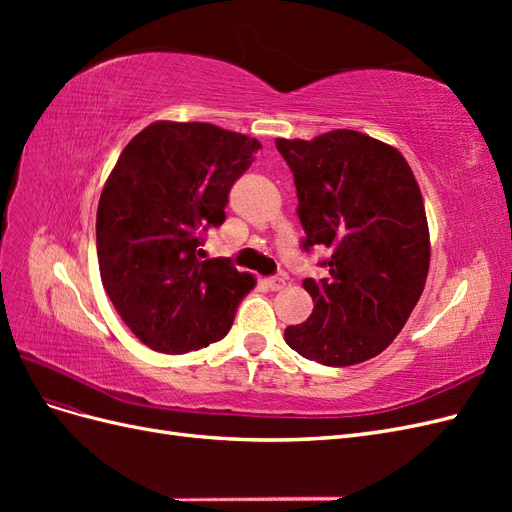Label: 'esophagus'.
<instances>
[{"instance_id": "obj_1", "label": "esophagus", "mask_w": 512, "mask_h": 512, "mask_svg": "<svg viewBox=\"0 0 512 512\" xmlns=\"http://www.w3.org/2000/svg\"><path fill=\"white\" fill-rule=\"evenodd\" d=\"M267 284H269V288H271V290H282V288L286 286V277H282V275H273V277H269Z\"/></svg>"}]
</instances>
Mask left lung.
<instances>
[{
    "instance_id": "8db88e82",
    "label": "left lung",
    "mask_w": 512,
    "mask_h": 512,
    "mask_svg": "<svg viewBox=\"0 0 512 512\" xmlns=\"http://www.w3.org/2000/svg\"><path fill=\"white\" fill-rule=\"evenodd\" d=\"M297 185L301 247H327L305 322L284 331L309 361L346 367L374 359L404 329L425 288L429 228L418 183L401 153L354 130L314 141L277 138Z\"/></svg>"
}]
</instances>
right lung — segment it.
<instances>
[{
  "mask_svg": "<svg viewBox=\"0 0 512 512\" xmlns=\"http://www.w3.org/2000/svg\"><path fill=\"white\" fill-rule=\"evenodd\" d=\"M256 138L211 123L156 121L121 151L96 220L108 299L145 346L183 354L222 339L254 277L228 258L200 260L203 232L226 220L228 194Z\"/></svg>",
  "mask_w": 512,
  "mask_h": 512,
  "instance_id": "add662e5",
  "label": "right lung"
}]
</instances>
